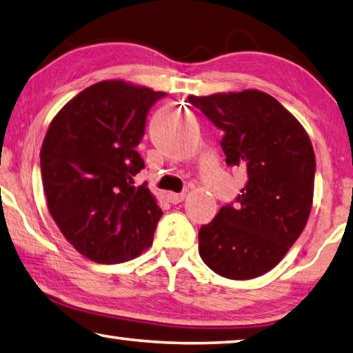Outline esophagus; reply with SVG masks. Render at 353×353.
<instances>
[{"label":"esophagus","mask_w":353,"mask_h":353,"mask_svg":"<svg viewBox=\"0 0 353 353\" xmlns=\"http://www.w3.org/2000/svg\"><path fill=\"white\" fill-rule=\"evenodd\" d=\"M165 199L172 205H178V203H181L184 199H186V192H180V194H175V192H169L165 195Z\"/></svg>","instance_id":"esophagus-1"}]
</instances>
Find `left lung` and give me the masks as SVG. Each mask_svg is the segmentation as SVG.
<instances>
[{
  "mask_svg": "<svg viewBox=\"0 0 353 353\" xmlns=\"http://www.w3.org/2000/svg\"><path fill=\"white\" fill-rule=\"evenodd\" d=\"M188 101L223 132L226 164L246 172L236 201L200 228V256L228 279H254L282 261L307 225L316 169L310 138L267 92L245 90Z\"/></svg>",
  "mask_w": 353,
  "mask_h": 353,
  "instance_id": "8db88e82",
  "label": "left lung"
}]
</instances>
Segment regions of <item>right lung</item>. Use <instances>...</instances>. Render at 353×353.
Wrapping results in <instances>:
<instances>
[{
	"instance_id": "add662e5",
	"label": "right lung",
	"mask_w": 353,
	"mask_h": 353,
	"mask_svg": "<svg viewBox=\"0 0 353 353\" xmlns=\"http://www.w3.org/2000/svg\"><path fill=\"white\" fill-rule=\"evenodd\" d=\"M165 92L103 80L71 99L54 117L40 152L48 209L80 254L122 263L152 245L163 215L136 147L147 114Z\"/></svg>"
}]
</instances>
